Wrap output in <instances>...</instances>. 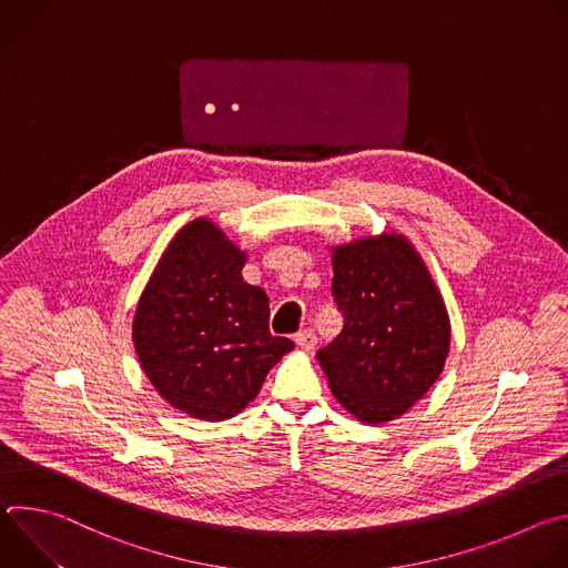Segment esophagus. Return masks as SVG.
I'll return each mask as SVG.
<instances>
[{
    "label": "esophagus",
    "instance_id": "1",
    "mask_svg": "<svg viewBox=\"0 0 568 568\" xmlns=\"http://www.w3.org/2000/svg\"><path fill=\"white\" fill-rule=\"evenodd\" d=\"M294 342H296V346L298 348H303V351H312L314 346H316V335H314V331H301V333H296L294 335Z\"/></svg>",
    "mask_w": 568,
    "mask_h": 568
}]
</instances>
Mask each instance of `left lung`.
Masks as SVG:
<instances>
[{
  "label": "left lung",
  "instance_id": "obj_1",
  "mask_svg": "<svg viewBox=\"0 0 568 568\" xmlns=\"http://www.w3.org/2000/svg\"><path fill=\"white\" fill-rule=\"evenodd\" d=\"M333 252L344 328L316 359L344 407L379 425L407 412L443 373L449 316L407 237H362Z\"/></svg>",
  "mask_w": 568,
  "mask_h": 568
}]
</instances>
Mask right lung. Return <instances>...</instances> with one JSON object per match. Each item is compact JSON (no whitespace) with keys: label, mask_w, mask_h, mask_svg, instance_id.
Here are the masks:
<instances>
[{"label":"right lung","mask_w":568,"mask_h":568,"mask_svg":"<svg viewBox=\"0 0 568 568\" xmlns=\"http://www.w3.org/2000/svg\"><path fill=\"white\" fill-rule=\"evenodd\" d=\"M245 252L211 222L186 224L139 298L132 339L148 379L175 409L226 420L294 348L270 333V298L245 283Z\"/></svg>","instance_id":"obj_1"}]
</instances>
